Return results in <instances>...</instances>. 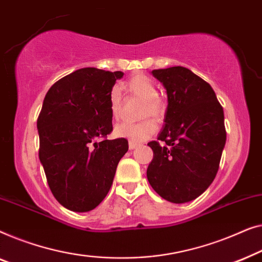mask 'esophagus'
Wrapping results in <instances>:
<instances>
[{"instance_id":"esophagus-1","label":"esophagus","mask_w":262,"mask_h":262,"mask_svg":"<svg viewBox=\"0 0 262 262\" xmlns=\"http://www.w3.org/2000/svg\"><path fill=\"white\" fill-rule=\"evenodd\" d=\"M128 146H129V149L132 150V149L136 148V147H139V146H140V143H138V142H134V141H129V143H128Z\"/></svg>"}]
</instances>
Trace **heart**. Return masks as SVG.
I'll return each instance as SVG.
<instances>
[{
    "label": "heart",
    "mask_w": 262,
    "mask_h": 262,
    "mask_svg": "<svg viewBox=\"0 0 262 262\" xmlns=\"http://www.w3.org/2000/svg\"><path fill=\"white\" fill-rule=\"evenodd\" d=\"M124 89L129 94L143 99L141 110L142 116L149 115L154 119H159L164 114V105L163 102L158 97V89L156 84L147 76H134L124 84ZM109 108L114 119L119 120L122 105H121V96L117 89H114L109 95ZM156 130V123L152 120H145L139 123L123 122L117 124L115 129H114V134L117 138H123L134 142H140L152 136Z\"/></svg>",
    "instance_id": "1"
}]
</instances>
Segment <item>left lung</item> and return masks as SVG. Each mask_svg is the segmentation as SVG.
Instances as JSON below:
<instances>
[{"label":"left lung","mask_w":262,"mask_h":262,"mask_svg":"<svg viewBox=\"0 0 262 262\" xmlns=\"http://www.w3.org/2000/svg\"><path fill=\"white\" fill-rule=\"evenodd\" d=\"M167 94L164 127L152 141L147 179L164 200L176 204L196 200L213 182L226 145L223 108L201 77L183 68L153 70Z\"/></svg>","instance_id":"1"}]
</instances>
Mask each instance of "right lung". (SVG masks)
Returning a JSON list of instances; mask_svg holds the SVG:
<instances>
[{"instance_id": "obj_1", "label": "right lung", "mask_w": 262, "mask_h": 262, "mask_svg": "<svg viewBox=\"0 0 262 262\" xmlns=\"http://www.w3.org/2000/svg\"><path fill=\"white\" fill-rule=\"evenodd\" d=\"M121 71L84 68L54 83L36 128L39 159L53 196L76 212L95 209L108 194L126 139L102 140L113 130L109 95Z\"/></svg>"}]
</instances>
